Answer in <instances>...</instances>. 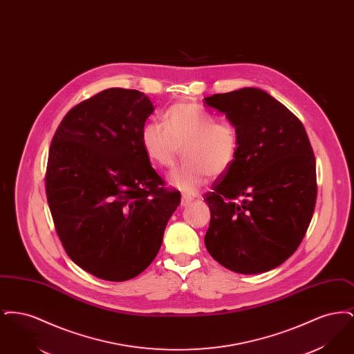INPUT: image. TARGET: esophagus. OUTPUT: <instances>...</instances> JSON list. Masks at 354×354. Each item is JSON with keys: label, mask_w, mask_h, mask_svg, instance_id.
Here are the masks:
<instances>
[{"label": "esophagus", "mask_w": 354, "mask_h": 354, "mask_svg": "<svg viewBox=\"0 0 354 354\" xmlns=\"http://www.w3.org/2000/svg\"><path fill=\"white\" fill-rule=\"evenodd\" d=\"M192 202V198L191 196H187V195H182V201H180V205L185 207L188 205L189 203Z\"/></svg>", "instance_id": "esophagus-1"}]
</instances>
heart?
Wrapping results in <instances>:
<instances>
[{
  "label": "heart",
  "instance_id": "obj_1",
  "mask_svg": "<svg viewBox=\"0 0 354 354\" xmlns=\"http://www.w3.org/2000/svg\"><path fill=\"white\" fill-rule=\"evenodd\" d=\"M140 142L150 163L159 169H169L182 149L185 162L169 174V185L185 195L196 194L209 175H225L235 165L240 147L232 123L216 120L191 102L169 106L163 114V124L147 122Z\"/></svg>",
  "mask_w": 354,
  "mask_h": 354
}]
</instances>
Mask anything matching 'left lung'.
Returning a JSON list of instances; mask_svg holds the SVG:
<instances>
[{"label": "left lung", "mask_w": 354, "mask_h": 354, "mask_svg": "<svg viewBox=\"0 0 354 354\" xmlns=\"http://www.w3.org/2000/svg\"><path fill=\"white\" fill-rule=\"evenodd\" d=\"M237 130L235 165L204 201L209 254L243 274L283 264L300 245L313 216L316 160L303 123L264 90L244 87L204 98Z\"/></svg>", "instance_id": "8db88e82"}]
</instances>
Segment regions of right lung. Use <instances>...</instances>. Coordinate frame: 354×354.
Segmentation results:
<instances>
[{
	"instance_id": "obj_1",
	"label": "right lung",
	"mask_w": 354,
	"mask_h": 354,
	"mask_svg": "<svg viewBox=\"0 0 354 354\" xmlns=\"http://www.w3.org/2000/svg\"><path fill=\"white\" fill-rule=\"evenodd\" d=\"M153 109L145 93L107 88L73 107L51 140L45 182L57 234L78 267L107 281L151 264L180 203L142 147Z\"/></svg>"
}]
</instances>
